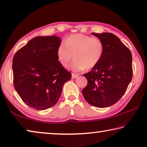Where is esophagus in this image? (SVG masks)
Returning <instances> with one entry per match:
<instances>
[{"instance_id": "1", "label": "esophagus", "mask_w": 147, "mask_h": 147, "mask_svg": "<svg viewBox=\"0 0 147 147\" xmlns=\"http://www.w3.org/2000/svg\"><path fill=\"white\" fill-rule=\"evenodd\" d=\"M78 76V74H74V73H73L72 74V78L73 79H74V78H76L77 76Z\"/></svg>"}]
</instances>
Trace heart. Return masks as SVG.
<instances>
[{
  "mask_svg": "<svg viewBox=\"0 0 147 147\" xmlns=\"http://www.w3.org/2000/svg\"><path fill=\"white\" fill-rule=\"evenodd\" d=\"M104 44L98 38H92L86 35L76 34L69 36L57 49V58L62 66L67 67L75 59L71 65L74 71L78 72L86 68L95 67L100 61L103 54Z\"/></svg>",
  "mask_w": 147,
  "mask_h": 147,
  "instance_id": "1",
  "label": "heart"
}]
</instances>
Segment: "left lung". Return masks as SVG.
<instances>
[{"mask_svg": "<svg viewBox=\"0 0 147 147\" xmlns=\"http://www.w3.org/2000/svg\"><path fill=\"white\" fill-rule=\"evenodd\" d=\"M100 39L104 51L99 63L84 74L88 84L82 90L91 105L106 108L115 104L127 89L133 75L132 56L130 49L111 33H92Z\"/></svg>", "mask_w": 147, "mask_h": 147, "instance_id": "obj_1", "label": "left lung"}]
</instances>
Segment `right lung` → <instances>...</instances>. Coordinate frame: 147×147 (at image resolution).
Returning <instances> with one entry per match:
<instances>
[{
    "instance_id": "right-lung-1",
    "label": "right lung",
    "mask_w": 147,
    "mask_h": 147,
    "mask_svg": "<svg viewBox=\"0 0 147 147\" xmlns=\"http://www.w3.org/2000/svg\"><path fill=\"white\" fill-rule=\"evenodd\" d=\"M61 41L54 36L36 37L15 54L14 88L30 108L44 110L55 105L63 84L71 78L57 58Z\"/></svg>"
}]
</instances>
